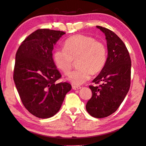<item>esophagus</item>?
Wrapping results in <instances>:
<instances>
[{"instance_id":"obj_1","label":"esophagus","mask_w":146,"mask_h":146,"mask_svg":"<svg viewBox=\"0 0 146 146\" xmlns=\"http://www.w3.org/2000/svg\"><path fill=\"white\" fill-rule=\"evenodd\" d=\"M80 88H81L80 86H74V85L72 86V89L74 90H78V89H80Z\"/></svg>"}]
</instances>
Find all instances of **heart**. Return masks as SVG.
<instances>
[{"label":"heart","mask_w":146,"mask_h":146,"mask_svg":"<svg viewBox=\"0 0 146 146\" xmlns=\"http://www.w3.org/2000/svg\"><path fill=\"white\" fill-rule=\"evenodd\" d=\"M56 67L65 74L70 72L74 60L79 67L69 76L68 80L74 85H81L90 78L91 74L100 73L107 60V46L94 37L76 34L66 39L64 48H57L54 53Z\"/></svg>","instance_id":"heart-1"}]
</instances>
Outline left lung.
<instances>
[{
	"label": "left lung",
	"instance_id": "obj_1",
	"mask_svg": "<svg viewBox=\"0 0 146 146\" xmlns=\"http://www.w3.org/2000/svg\"><path fill=\"white\" fill-rule=\"evenodd\" d=\"M105 34L108 57L104 68L89 86L92 97L86 110L96 118H104L115 112L123 102L131 83V59L124 42L107 28L97 26Z\"/></svg>",
	"mask_w": 146,
	"mask_h": 146
}]
</instances>
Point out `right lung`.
<instances>
[{
	"mask_svg": "<svg viewBox=\"0 0 146 146\" xmlns=\"http://www.w3.org/2000/svg\"><path fill=\"white\" fill-rule=\"evenodd\" d=\"M64 34L38 29L22 42L16 53L13 80L23 105L37 117L56 114L71 89L67 82H56L61 75L52 58L54 45Z\"/></svg>",
	"mask_w": 146,
	"mask_h": 146,
	"instance_id": "right-lung-1",
	"label": "right lung"
}]
</instances>
